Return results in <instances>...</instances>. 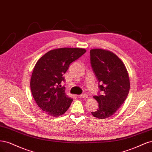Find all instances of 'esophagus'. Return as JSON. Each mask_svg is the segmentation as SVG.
<instances>
[{"label": "esophagus", "mask_w": 152, "mask_h": 152, "mask_svg": "<svg viewBox=\"0 0 152 152\" xmlns=\"http://www.w3.org/2000/svg\"><path fill=\"white\" fill-rule=\"evenodd\" d=\"M80 97L81 98V99H86V98L88 97V95L85 94H81L80 95Z\"/></svg>", "instance_id": "obj_1"}]
</instances>
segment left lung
<instances>
[{
	"instance_id": "1",
	"label": "left lung",
	"mask_w": 152,
	"mask_h": 152,
	"mask_svg": "<svg viewBox=\"0 0 152 152\" xmlns=\"http://www.w3.org/2000/svg\"><path fill=\"white\" fill-rule=\"evenodd\" d=\"M91 66L99 81V93L94 98L99 109L91 114L99 119H106L119 109L129 94L130 82L128 71L120 58L112 52L92 49Z\"/></svg>"
}]
</instances>
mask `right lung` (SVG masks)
Listing matches in <instances>:
<instances>
[{
  "mask_svg": "<svg viewBox=\"0 0 152 152\" xmlns=\"http://www.w3.org/2000/svg\"><path fill=\"white\" fill-rule=\"evenodd\" d=\"M86 52L78 48H61L47 52L35 64L30 88L37 104L45 113L52 117L64 114L72 99L65 94L64 74L71 64Z\"/></svg>",
  "mask_w": 152,
  "mask_h": 152,
  "instance_id": "add662e5",
  "label": "right lung"
}]
</instances>
